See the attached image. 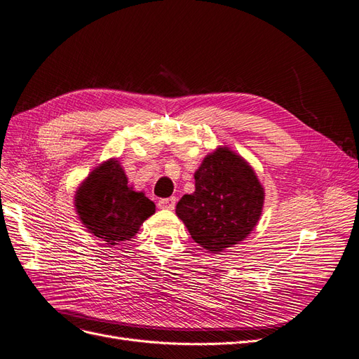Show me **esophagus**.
Instances as JSON below:
<instances>
[{"label":"esophagus","mask_w":359,"mask_h":359,"mask_svg":"<svg viewBox=\"0 0 359 359\" xmlns=\"http://www.w3.org/2000/svg\"><path fill=\"white\" fill-rule=\"evenodd\" d=\"M176 205V198L175 196H170V198H161L158 201V207L159 209H164V210H172Z\"/></svg>","instance_id":"esophagus-1"}]
</instances>
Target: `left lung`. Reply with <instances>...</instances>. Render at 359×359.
Wrapping results in <instances>:
<instances>
[{"instance_id":"obj_1","label":"left lung","mask_w":359,"mask_h":359,"mask_svg":"<svg viewBox=\"0 0 359 359\" xmlns=\"http://www.w3.org/2000/svg\"><path fill=\"white\" fill-rule=\"evenodd\" d=\"M262 204L255 171L228 147H219L204 158L195 172V192L182 196L176 213L200 246L222 252L250 234Z\"/></svg>"}]
</instances>
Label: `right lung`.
Returning a JSON list of instances; mask_svg holds the SVG:
<instances>
[{"instance_id": "right-lung-1", "label": "right lung", "mask_w": 359, "mask_h": 359, "mask_svg": "<svg viewBox=\"0 0 359 359\" xmlns=\"http://www.w3.org/2000/svg\"><path fill=\"white\" fill-rule=\"evenodd\" d=\"M76 210L89 233L114 246L133 238L155 203L130 188L118 161L110 159L90 172L76 194Z\"/></svg>"}]
</instances>
